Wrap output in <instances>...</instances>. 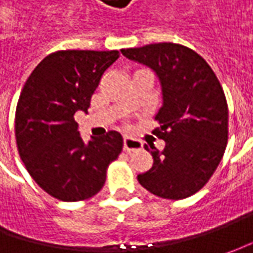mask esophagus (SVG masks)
<instances>
[{
  "instance_id": "34e87169",
  "label": "esophagus",
  "mask_w": 253,
  "mask_h": 253,
  "mask_svg": "<svg viewBox=\"0 0 253 253\" xmlns=\"http://www.w3.org/2000/svg\"><path fill=\"white\" fill-rule=\"evenodd\" d=\"M142 142L138 139H133L129 136H125L124 138V151L125 152H136L142 149Z\"/></svg>"
}]
</instances>
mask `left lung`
I'll return each instance as SVG.
<instances>
[{"mask_svg": "<svg viewBox=\"0 0 253 253\" xmlns=\"http://www.w3.org/2000/svg\"><path fill=\"white\" fill-rule=\"evenodd\" d=\"M131 60L151 67L162 85L163 105L153 133L165 149L152 153L153 166L138 174L142 187L162 199H187L218 168L228 142V105L209 63L183 44L152 43L122 49Z\"/></svg>", "mask_w": 253, "mask_h": 253, "instance_id": "left-lung-1", "label": "left lung"}]
</instances>
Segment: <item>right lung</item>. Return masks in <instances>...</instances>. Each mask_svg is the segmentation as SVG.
I'll use <instances>...</instances> for the list:
<instances>
[{"label":"right lung","mask_w":253,"mask_h":253,"mask_svg":"<svg viewBox=\"0 0 253 253\" xmlns=\"http://www.w3.org/2000/svg\"><path fill=\"white\" fill-rule=\"evenodd\" d=\"M118 50H59L28 77L15 112V138L31 177L62 201H82L102 189L107 169L122 151L120 132L84 143L74 114L87 112L102 73Z\"/></svg>","instance_id":"obj_1"}]
</instances>
